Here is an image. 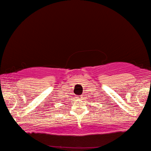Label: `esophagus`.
<instances>
[{
    "label": "esophagus",
    "mask_w": 151,
    "mask_h": 151,
    "mask_svg": "<svg viewBox=\"0 0 151 151\" xmlns=\"http://www.w3.org/2000/svg\"><path fill=\"white\" fill-rule=\"evenodd\" d=\"M82 97V95H76V99H81Z\"/></svg>",
    "instance_id": "34e87169"
}]
</instances>
